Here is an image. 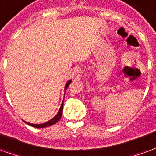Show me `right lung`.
I'll list each match as a JSON object with an SVG mask.
<instances>
[{
  "mask_svg": "<svg viewBox=\"0 0 156 156\" xmlns=\"http://www.w3.org/2000/svg\"><path fill=\"white\" fill-rule=\"evenodd\" d=\"M70 82H71V80H69V81L66 83V86H65V90L67 89V87H68V86L70 85ZM63 103H64V101L62 102L61 106V108H60L59 111H58L57 115H55L54 118H52L51 120H50L49 121H47V122H45V123H43V124H39V125H36V124H30V123H28V122H26V121H25V122H26L27 124H28L29 126H33V127H36V128H45V127H48V126H52V125H54V124L57 123L58 121L60 120V119L61 118V115H62V111H63Z\"/></svg>",
  "mask_w": 156,
  "mask_h": 156,
  "instance_id": "right-lung-1",
  "label": "right lung"
}]
</instances>
